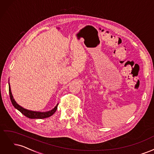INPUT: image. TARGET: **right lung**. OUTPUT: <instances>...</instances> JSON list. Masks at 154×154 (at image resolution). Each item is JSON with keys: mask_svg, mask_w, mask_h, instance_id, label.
<instances>
[{"mask_svg": "<svg viewBox=\"0 0 154 154\" xmlns=\"http://www.w3.org/2000/svg\"><path fill=\"white\" fill-rule=\"evenodd\" d=\"M9 93H10L11 101L14 107H15V109H17L18 110H19L22 114H24L25 116H26L27 118H29L30 119H44L46 118H49L50 116H52L55 112L56 110H57L58 103L56 105V106L53 109L48 112H36V111H32V110L26 109L18 105L15 101V100H14L11 91V87H10V83H9Z\"/></svg>", "mask_w": 154, "mask_h": 154, "instance_id": "1", "label": "right lung"}]
</instances>
